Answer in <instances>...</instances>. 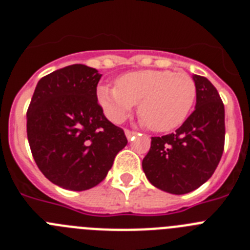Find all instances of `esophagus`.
<instances>
[{
  "label": "esophagus",
  "mask_w": 250,
  "mask_h": 250,
  "mask_svg": "<svg viewBox=\"0 0 250 250\" xmlns=\"http://www.w3.org/2000/svg\"><path fill=\"white\" fill-rule=\"evenodd\" d=\"M125 135H126L127 140H130V139H132V136L136 135V132L134 131H130V130H125Z\"/></svg>",
  "instance_id": "1"
}]
</instances>
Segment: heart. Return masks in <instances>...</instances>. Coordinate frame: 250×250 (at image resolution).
Segmentation results:
<instances>
[{
  "label": "heart",
  "mask_w": 250,
  "mask_h": 250,
  "mask_svg": "<svg viewBox=\"0 0 250 250\" xmlns=\"http://www.w3.org/2000/svg\"><path fill=\"white\" fill-rule=\"evenodd\" d=\"M96 95L112 123H121L139 103L141 123L164 132L187 120L195 103L196 86L185 72L138 70L121 75L116 86H99Z\"/></svg>",
  "instance_id": "heart-1"
}]
</instances>
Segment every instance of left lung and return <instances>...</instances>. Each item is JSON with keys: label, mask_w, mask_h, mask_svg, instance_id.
<instances>
[{"label": "left lung", "mask_w": 250, "mask_h": 250, "mask_svg": "<svg viewBox=\"0 0 250 250\" xmlns=\"http://www.w3.org/2000/svg\"><path fill=\"white\" fill-rule=\"evenodd\" d=\"M195 110L175 132L151 138L143 160L147 180L175 195L190 193L213 175L224 150V105L207 77L193 75Z\"/></svg>", "instance_id": "8db88e82"}]
</instances>
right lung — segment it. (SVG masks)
Returning a JSON list of instances; mask_svg holds the SVG:
<instances>
[{
	"label": "right lung",
	"mask_w": 250,
	"mask_h": 250,
	"mask_svg": "<svg viewBox=\"0 0 250 250\" xmlns=\"http://www.w3.org/2000/svg\"><path fill=\"white\" fill-rule=\"evenodd\" d=\"M100 79L96 68L66 66L37 83L28 106L32 156L51 183L67 190H87L103 182L127 144L124 130L99 105Z\"/></svg>",
	"instance_id": "1"
}]
</instances>
